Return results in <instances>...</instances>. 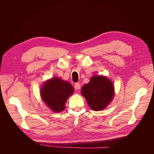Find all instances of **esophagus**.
Returning a JSON list of instances; mask_svg holds the SVG:
<instances>
[{
  "label": "esophagus",
  "instance_id": "esophagus-1",
  "mask_svg": "<svg viewBox=\"0 0 154 154\" xmlns=\"http://www.w3.org/2000/svg\"><path fill=\"white\" fill-rule=\"evenodd\" d=\"M80 87H81V85H80V84L79 83H75V85H74V88H75V89H80Z\"/></svg>",
  "mask_w": 154,
  "mask_h": 154
}]
</instances>
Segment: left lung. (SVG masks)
<instances>
[{"label": "left lung", "mask_w": 154, "mask_h": 154, "mask_svg": "<svg viewBox=\"0 0 154 154\" xmlns=\"http://www.w3.org/2000/svg\"><path fill=\"white\" fill-rule=\"evenodd\" d=\"M82 94L88 105L95 111L103 110L112 100L114 87L112 82L104 76H94L82 87Z\"/></svg>", "instance_id": "obj_1"}]
</instances>
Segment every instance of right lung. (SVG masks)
Here are the masks:
<instances>
[{
	"mask_svg": "<svg viewBox=\"0 0 154 154\" xmlns=\"http://www.w3.org/2000/svg\"><path fill=\"white\" fill-rule=\"evenodd\" d=\"M73 92L71 83L55 77L44 83L41 88L40 96L50 109L54 112H60L64 110L68 97Z\"/></svg>",
	"mask_w": 154,
	"mask_h": 154,
	"instance_id": "obj_1",
	"label": "right lung"
}]
</instances>
